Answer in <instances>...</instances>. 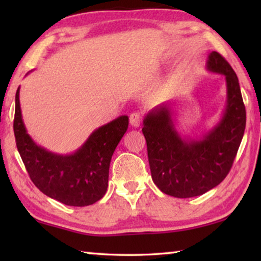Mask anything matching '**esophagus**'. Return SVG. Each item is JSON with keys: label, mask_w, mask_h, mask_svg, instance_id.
Instances as JSON below:
<instances>
[{"label": "esophagus", "mask_w": 261, "mask_h": 261, "mask_svg": "<svg viewBox=\"0 0 261 261\" xmlns=\"http://www.w3.org/2000/svg\"><path fill=\"white\" fill-rule=\"evenodd\" d=\"M140 121H141V116L139 113H134L130 115V124L134 127H138L140 125Z\"/></svg>", "instance_id": "1"}]
</instances>
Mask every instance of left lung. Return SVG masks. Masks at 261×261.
Returning a JSON list of instances; mask_svg holds the SVG:
<instances>
[{
  "instance_id": "8db88e82",
  "label": "left lung",
  "mask_w": 261,
  "mask_h": 261,
  "mask_svg": "<svg viewBox=\"0 0 261 261\" xmlns=\"http://www.w3.org/2000/svg\"><path fill=\"white\" fill-rule=\"evenodd\" d=\"M206 69L224 77L227 101L218 123L200 138L176 127V100L156 106L144 118L152 179L168 196L197 197L219 185L230 170L244 135L245 106L235 71L216 51L207 57Z\"/></svg>"
}]
</instances>
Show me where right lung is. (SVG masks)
Segmentation results:
<instances>
[{"label": "right lung", "instance_id": "add662e5", "mask_svg": "<svg viewBox=\"0 0 261 261\" xmlns=\"http://www.w3.org/2000/svg\"><path fill=\"white\" fill-rule=\"evenodd\" d=\"M16 145L32 182L42 193L68 206L92 205L105 196L110 160L127 130L126 115L95 129L81 147L57 154L38 145L28 134L21 115L19 87L15 98Z\"/></svg>", "mask_w": 261, "mask_h": 261}]
</instances>
